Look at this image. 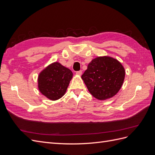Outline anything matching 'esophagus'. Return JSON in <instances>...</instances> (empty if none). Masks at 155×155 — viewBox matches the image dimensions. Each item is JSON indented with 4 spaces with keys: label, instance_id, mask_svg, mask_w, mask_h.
Returning <instances> with one entry per match:
<instances>
[{
    "label": "esophagus",
    "instance_id": "34e87169",
    "mask_svg": "<svg viewBox=\"0 0 155 155\" xmlns=\"http://www.w3.org/2000/svg\"><path fill=\"white\" fill-rule=\"evenodd\" d=\"M76 74H77V75H78V76H81V74H82V71H81V70H79V71L76 72Z\"/></svg>",
    "mask_w": 155,
    "mask_h": 155
}]
</instances>
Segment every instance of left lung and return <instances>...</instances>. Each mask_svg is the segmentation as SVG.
I'll use <instances>...</instances> for the list:
<instances>
[{"label":"left lung","mask_w":155,"mask_h":155,"mask_svg":"<svg viewBox=\"0 0 155 155\" xmlns=\"http://www.w3.org/2000/svg\"><path fill=\"white\" fill-rule=\"evenodd\" d=\"M125 75V69L118 60L104 56L92 60L81 78L89 92L102 100L113 97L118 92Z\"/></svg>","instance_id":"1"}]
</instances>
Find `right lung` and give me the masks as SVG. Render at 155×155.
I'll list each match as a JSON object with an SVG mask.
<instances>
[{
  "mask_svg": "<svg viewBox=\"0 0 155 155\" xmlns=\"http://www.w3.org/2000/svg\"><path fill=\"white\" fill-rule=\"evenodd\" d=\"M73 74L58 62L50 64L38 77L39 91L50 100H57L67 91Z\"/></svg>",
  "mask_w": 155,
  "mask_h": 155,
  "instance_id": "1",
  "label": "right lung"
}]
</instances>
